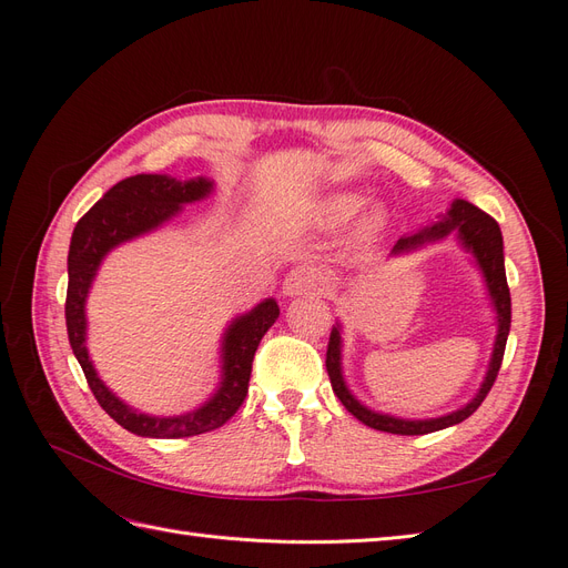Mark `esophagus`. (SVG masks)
<instances>
[{
  "label": "esophagus",
  "mask_w": 568,
  "mask_h": 568,
  "mask_svg": "<svg viewBox=\"0 0 568 568\" xmlns=\"http://www.w3.org/2000/svg\"><path fill=\"white\" fill-rule=\"evenodd\" d=\"M326 286L324 274L311 265H298L291 270L284 282H282V294L284 296H311V294H322Z\"/></svg>",
  "instance_id": "esophagus-1"
}]
</instances>
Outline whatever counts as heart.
<instances>
[{"mask_svg": "<svg viewBox=\"0 0 568 568\" xmlns=\"http://www.w3.org/2000/svg\"><path fill=\"white\" fill-rule=\"evenodd\" d=\"M357 205H359V196H355V194H334L322 203L320 220L329 227L341 225V222H346L357 211ZM384 222H386V215L382 209L367 211L355 222V239L357 242H367V239H372L384 227Z\"/></svg>", "mask_w": 568, "mask_h": 568, "instance_id": "1", "label": "heart"}]
</instances>
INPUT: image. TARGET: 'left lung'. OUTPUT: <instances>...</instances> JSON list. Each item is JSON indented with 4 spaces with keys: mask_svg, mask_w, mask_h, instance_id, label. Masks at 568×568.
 Segmentation results:
<instances>
[{
    "mask_svg": "<svg viewBox=\"0 0 568 568\" xmlns=\"http://www.w3.org/2000/svg\"><path fill=\"white\" fill-rule=\"evenodd\" d=\"M450 232H457L462 246L471 251L476 263L484 272L486 286L490 301L495 305L497 313V336H495V346H493V357L486 372V379L480 384L478 393L474 395V400L467 403L464 407L450 412V415H443L436 419H398L390 415H382V412L367 409L363 403L355 400V395L348 390L346 382H343V372H341V326L336 324L329 336V346H326V372H329L332 388L338 395V400L343 403L355 419L367 424L369 428H376V432H386V434H400V436H424L432 432H440V428H448L453 424H459L467 417H471L478 409V405L486 400L488 390L495 384V376L500 372L503 357H505V346H507V336H509V324H511V298H509V286H507V274H505V253H503V232L497 222L476 209L469 201H453L448 215H443L434 225H428L419 230L417 234H409L398 239V244L393 246V255L409 253L424 244L438 242V239H445Z\"/></svg>",
    "mask_w": 568,
    "mask_h": 568,
    "instance_id": "obj_1",
    "label": "left lung"
}]
</instances>
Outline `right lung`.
<instances>
[{
    "mask_svg": "<svg viewBox=\"0 0 568 568\" xmlns=\"http://www.w3.org/2000/svg\"><path fill=\"white\" fill-rule=\"evenodd\" d=\"M213 192V182L194 178L180 182L168 175H134L118 182L84 213L73 230L71 251H68V291H65V326L68 341L78 357L97 403L106 415L128 432L146 438H186L220 428L242 407L253 355L265 332L280 317L274 298L257 303L251 313L236 317L222 336V382L213 398L201 407L178 417H151L132 409L99 379L90 359L84 336V301H88L94 274L106 253L120 244L161 227L182 211L184 203L201 201Z\"/></svg>",
    "mask_w": 568,
    "mask_h": 568,
    "instance_id": "add662e5",
    "label": "right lung"
}]
</instances>
